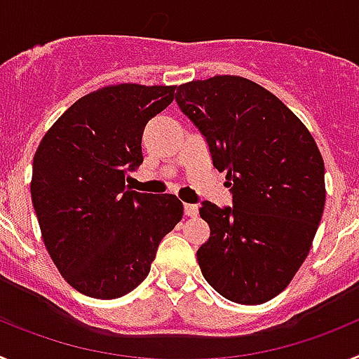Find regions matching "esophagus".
<instances>
[{
    "instance_id": "esophagus-1",
    "label": "esophagus",
    "mask_w": 359,
    "mask_h": 359,
    "mask_svg": "<svg viewBox=\"0 0 359 359\" xmlns=\"http://www.w3.org/2000/svg\"><path fill=\"white\" fill-rule=\"evenodd\" d=\"M183 210H185V215H189V217H196V215L199 214V207L194 205V203H185V205H183Z\"/></svg>"
}]
</instances>
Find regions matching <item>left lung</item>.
I'll list each match as a JSON object with an SVG mask.
<instances>
[{
    "label": "left lung",
    "mask_w": 359,
    "mask_h": 359,
    "mask_svg": "<svg viewBox=\"0 0 359 359\" xmlns=\"http://www.w3.org/2000/svg\"><path fill=\"white\" fill-rule=\"evenodd\" d=\"M176 102L201 133L231 207L203 201L210 237L198 250L203 277L224 298L255 306L294 277L318 230L325 167L311 133L262 86L217 75L177 86Z\"/></svg>",
    "instance_id": "1"
}]
</instances>
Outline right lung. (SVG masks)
<instances>
[{"label": "right lung", "mask_w": 359, "mask_h": 359, "mask_svg": "<svg viewBox=\"0 0 359 359\" xmlns=\"http://www.w3.org/2000/svg\"><path fill=\"white\" fill-rule=\"evenodd\" d=\"M174 86L118 84L86 95L57 120L32 165V203L53 264L82 294L111 300L138 287L183 217L172 194L126 185L144 161L142 135Z\"/></svg>", "instance_id": "right-lung-1"}]
</instances>
